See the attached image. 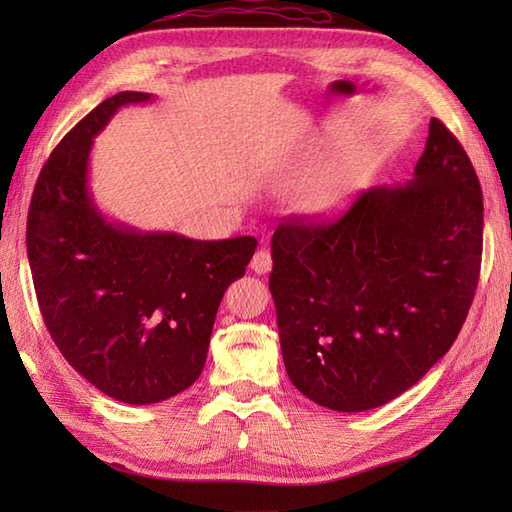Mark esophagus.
Returning <instances> with one entry per match:
<instances>
[{
  "mask_svg": "<svg viewBox=\"0 0 512 512\" xmlns=\"http://www.w3.org/2000/svg\"><path fill=\"white\" fill-rule=\"evenodd\" d=\"M273 268V255H270L268 248H259L257 253L250 259V270L257 275H266Z\"/></svg>",
  "mask_w": 512,
  "mask_h": 512,
  "instance_id": "esophagus-1",
  "label": "esophagus"
}]
</instances>
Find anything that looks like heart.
<instances>
[{
	"instance_id": "b5f03b06",
	"label": "heart",
	"mask_w": 512,
	"mask_h": 512,
	"mask_svg": "<svg viewBox=\"0 0 512 512\" xmlns=\"http://www.w3.org/2000/svg\"><path fill=\"white\" fill-rule=\"evenodd\" d=\"M356 184L354 171H336L321 178L310 191V206L317 213H330L341 209L350 200Z\"/></svg>"
}]
</instances>
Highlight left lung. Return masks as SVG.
<instances>
[{
	"label": "left lung",
	"instance_id": "obj_1",
	"mask_svg": "<svg viewBox=\"0 0 512 512\" xmlns=\"http://www.w3.org/2000/svg\"><path fill=\"white\" fill-rule=\"evenodd\" d=\"M482 231L480 180L438 118L413 180L363 191L328 224H279L268 286L292 385L347 413L416 385L469 314Z\"/></svg>",
	"mask_w": 512,
	"mask_h": 512
}]
</instances>
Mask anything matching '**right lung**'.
<instances>
[{"label":"right lung","mask_w":512,"mask_h":512,"mask_svg":"<svg viewBox=\"0 0 512 512\" xmlns=\"http://www.w3.org/2000/svg\"><path fill=\"white\" fill-rule=\"evenodd\" d=\"M118 92L76 123L43 165L26 246L43 323L65 361L114 400L151 405L202 374L217 308L244 277L255 237L202 242L110 222L88 187L92 140L125 105Z\"/></svg>","instance_id":"obj_1"}]
</instances>
